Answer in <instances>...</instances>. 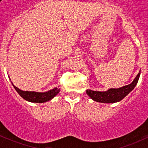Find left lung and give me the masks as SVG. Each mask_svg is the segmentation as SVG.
Here are the masks:
<instances>
[{
  "instance_id": "obj_1",
  "label": "left lung",
  "mask_w": 148,
  "mask_h": 148,
  "mask_svg": "<svg viewBox=\"0 0 148 148\" xmlns=\"http://www.w3.org/2000/svg\"><path fill=\"white\" fill-rule=\"evenodd\" d=\"M140 76V72L138 73L135 79L131 84L128 85L124 86L118 89L111 88L108 91L99 92V91H93V90H87V94L92 100L101 103H115L122 100L130 91L134 89L138 83V78Z\"/></svg>"
}]
</instances>
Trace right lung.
<instances>
[{"label":"right lung","mask_w":148,"mask_h":148,"mask_svg":"<svg viewBox=\"0 0 148 148\" xmlns=\"http://www.w3.org/2000/svg\"><path fill=\"white\" fill-rule=\"evenodd\" d=\"M12 84L13 85L14 88L15 89V90L18 92V93L23 99H25L26 101H30V102H46V101H48L53 99L60 92V89L58 88H54L53 90H50L45 92H33V91H23V90H20L18 87H15L12 84Z\"/></svg>","instance_id":"obj_1"}]
</instances>
